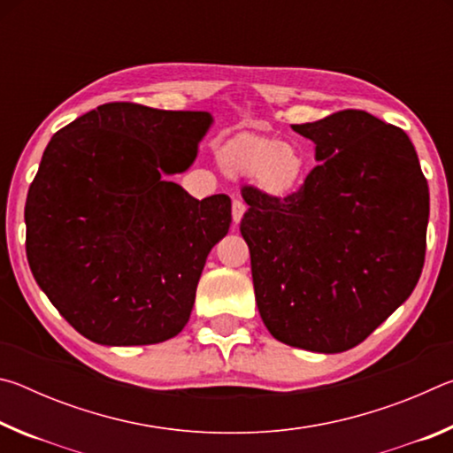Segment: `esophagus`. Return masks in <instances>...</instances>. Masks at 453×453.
<instances>
[{
    "instance_id": "obj_1",
    "label": "esophagus",
    "mask_w": 453,
    "mask_h": 453,
    "mask_svg": "<svg viewBox=\"0 0 453 453\" xmlns=\"http://www.w3.org/2000/svg\"><path fill=\"white\" fill-rule=\"evenodd\" d=\"M245 213V203L242 202V199H234L232 203V218H234V224H240L242 218Z\"/></svg>"
}]
</instances>
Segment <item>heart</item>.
<instances>
[{
  "label": "heart",
  "mask_w": 453,
  "mask_h": 453,
  "mask_svg": "<svg viewBox=\"0 0 453 453\" xmlns=\"http://www.w3.org/2000/svg\"><path fill=\"white\" fill-rule=\"evenodd\" d=\"M221 164L237 175H256L259 186L272 194H288L300 186L305 156L294 143L267 137H240L221 151Z\"/></svg>",
  "instance_id": "heart-1"
}]
</instances>
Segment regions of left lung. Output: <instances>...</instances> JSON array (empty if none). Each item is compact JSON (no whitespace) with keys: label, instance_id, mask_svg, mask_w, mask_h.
I'll use <instances>...</instances> for the list:
<instances>
[{"label":"left lung","instance_id":"1","mask_svg":"<svg viewBox=\"0 0 453 453\" xmlns=\"http://www.w3.org/2000/svg\"><path fill=\"white\" fill-rule=\"evenodd\" d=\"M318 165L286 197L243 186L259 316L288 346L356 348L411 296L426 257L429 189L403 129L362 110L291 126Z\"/></svg>","mask_w":453,"mask_h":453}]
</instances>
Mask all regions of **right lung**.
<instances>
[{"label": "right lung", "mask_w": 453, "mask_h": 453, "mask_svg": "<svg viewBox=\"0 0 453 453\" xmlns=\"http://www.w3.org/2000/svg\"><path fill=\"white\" fill-rule=\"evenodd\" d=\"M213 118L113 102L51 137L27 191L26 251L37 286L102 346L178 335L232 199L199 202L164 180L188 170Z\"/></svg>", "instance_id": "right-lung-1"}]
</instances>
